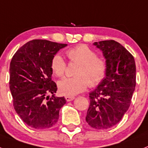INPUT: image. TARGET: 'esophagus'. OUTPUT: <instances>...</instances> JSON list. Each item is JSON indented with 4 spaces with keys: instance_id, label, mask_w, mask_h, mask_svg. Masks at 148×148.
Segmentation results:
<instances>
[{
    "instance_id": "esophagus-1",
    "label": "esophagus",
    "mask_w": 148,
    "mask_h": 148,
    "mask_svg": "<svg viewBox=\"0 0 148 148\" xmlns=\"http://www.w3.org/2000/svg\"><path fill=\"white\" fill-rule=\"evenodd\" d=\"M74 96H65V99L67 101H71L74 99Z\"/></svg>"
}]
</instances>
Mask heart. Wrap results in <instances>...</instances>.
<instances>
[{
    "label": "heart",
    "instance_id": "1",
    "mask_svg": "<svg viewBox=\"0 0 148 148\" xmlns=\"http://www.w3.org/2000/svg\"><path fill=\"white\" fill-rule=\"evenodd\" d=\"M66 55L71 63L78 64L74 70V77L64 78L58 83L59 90L62 95L73 96L84 92L87 86L95 87L106 77L108 64L104 58L97 56V53L88 46L82 44L68 49ZM52 71L58 77H64L67 64L60 55L51 60Z\"/></svg>",
    "mask_w": 148,
    "mask_h": 148
}]
</instances>
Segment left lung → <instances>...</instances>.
Here are the masks:
<instances>
[{"instance_id":"1","label":"left lung","mask_w":148,"mask_h":148,"mask_svg":"<svg viewBox=\"0 0 148 148\" xmlns=\"http://www.w3.org/2000/svg\"><path fill=\"white\" fill-rule=\"evenodd\" d=\"M108 64L106 77L89 93L86 120L96 130H107L120 122L131 104L136 84L133 56L120 43L109 40L95 42Z\"/></svg>"}]
</instances>
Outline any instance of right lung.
<instances>
[{
	"mask_svg": "<svg viewBox=\"0 0 148 148\" xmlns=\"http://www.w3.org/2000/svg\"><path fill=\"white\" fill-rule=\"evenodd\" d=\"M46 40H32L21 47L10 64V89L15 110L22 121L37 130H46L59 120V110L66 103L56 97V84L52 80L51 60L66 47ZM53 94L50 98L48 95Z\"/></svg>",
	"mask_w": 148,
	"mask_h": 148,
	"instance_id": "1",
	"label": "right lung"
}]
</instances>
